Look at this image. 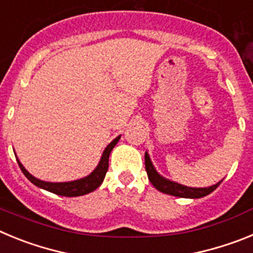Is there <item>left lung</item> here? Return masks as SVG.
<instances>
[{"instance_id":"1","label":"left lung","mask_w":253,"mask_h":253,"mask_svg":"<svg viewBox=\"0 0 253 253\" xmlns=\"http://www.w3.org/2000/svg\"><path fill=\"white\" fill-rule=\"evenodd\" d=\"M144 162H146V171L148 175L151 184L153 185L158 191L163 194H169L172 196H178V198H190V199H200L204 196L209 195L210 193H213L214 190L222 184V181H219L218 184L213 185L209 187H189L185 185L177 184L173 181H169L167 178L162 177V176L156 171L154 166L152 165V161L149 158L148 153L146 152L144 154Z\"/></svg>"}]
</instances>
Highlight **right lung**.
<instances>
[{
    "label": "right lung",
    "instance_id": "obj_1",
    "mask_svg": "<svg viewBox=\"0 0 253 253\" xmlns=\"http://www.w3.org/2000/svg\"><path fill=\"white\" fill-rule=\"evenodd\" d=\"M120 135L116 137L113 142L109 144V146L105 148L104 153L101 156V160H100L99 165L91 172L90 175L86 176L84 178H80V180L69 181V182H46V181H42L39 178L34 177L33 175H30L28 171L25 169V167L22 166L21 162L17 160L20 169H21L22 173L28 177V180H30L35 186L40 187V189H44L46 191H50L53 194H57L60 196H81L86 195L88 193H92L93 190H96L100 185L102 184L104 181L105 175H106L107 169H109V156H110L111 151L115 147V144L119 142Z\"/></svg>",
    "mask_w": 253,
    "mask_h": 253
}]
</instances>
